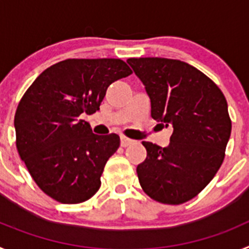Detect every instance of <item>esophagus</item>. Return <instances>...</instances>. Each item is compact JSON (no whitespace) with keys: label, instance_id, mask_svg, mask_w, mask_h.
Masks as SVG:
<instances>
[{"label":"esophagus","instance_id":"obj_1","mask_svg":"<svg viewBox=\"0 0 249 249\" xmlns=\"http://www.w3.org/2000/svg\"><path fill=\"white\" fill-rule=\"evenodd\" d=\"M131 143H133V141L129 140V138H127L126 136H121V146L127 147V146H129Z\"/></svg>","mask_w":249,"mask_h":249}]
</instances>
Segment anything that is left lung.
<instances>
[{
  "label": "left lung",
  "mask_w": 249,
  "mask_h": 249,
  "mask_svg": "<svg viewBox=\"0 0 249 249\" xmlns=\"http://www.w3.org/2000/svg\"><path fill=\"white\" fill-rule=\"evenodd\" d=\"M127 63L144 85L152 118L173 128L167 147L142 142L147 157L137 166L141 187L160 203H184L223 162L232 129L227 101L211 78L178 59L144 57Z\"/></svg>",
  "instance_id": "1"
}]
</instances>
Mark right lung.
<instances>
[{"label": "right lung", "mask_w": 249, "mask_h": 249, "mask_svg": "<svg viewBox=\"0 0 249 249\" xmlns=\"http://www.w3.org/2000/svg\"><path fill=\"white\" fill-rule=\"evenodd\" d=\"M132 73L118 58H70L37 77L15 114L16 146L37 186L61 203H81L101 187L116 133L94 135L82 114L100 109L108 86Z\"/></svg>", "instance_id": "1"}]
</instances>
